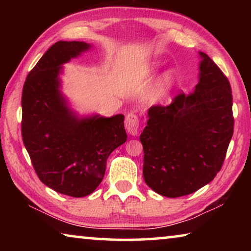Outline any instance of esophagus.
Here are the masks:
<instances>
[{"instance_id":"obj_1","label":"esophagus","mask_w":251,"mask_h":251,"mask_svg":"<svg viewBox=\"0 0 251 251\" xmlns=\"http://www.w3.org/2000/svg\"><path fill=\"white\" fill-rule=\"evenodd\" d=\"M138 126H139V121H138L137 115H135L134 113H129L125 118L126 130L128 131V134H130L131 136H135L138 133Z\"/></svg>"}]
</instances>
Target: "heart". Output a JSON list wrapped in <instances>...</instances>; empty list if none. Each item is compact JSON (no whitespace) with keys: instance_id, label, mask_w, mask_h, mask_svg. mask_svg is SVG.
Returning a JSON list of instances; mask_svg holds the SVG:
<instances>
[{"instance_id":"heart-1","label":"heart","mask_w":251,"mask_h":251,"mask_svg":"<svg viewBox=\"0 0 251 251\" xmlns=\"http://www.w3.org/2000/svg\"><path fill=\"white\" fill-rule=\"evenodd\" d=\"M161 69H163V65H161L159 62L150 63L147 66L144 67L141 75H139V77L144 80L151 79L159 73ZM178 80H179V77H178L176 72L171 70V71H167L166 73L164 74L163 78H161L160 87L158 91V95L160 99H164L165 96H167L169 93L176 87V85L178 84Z\"/></svg>"}]
</instances>
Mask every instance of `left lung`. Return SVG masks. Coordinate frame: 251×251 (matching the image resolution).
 <instances>
[{
    "instance_id": "8db88e82",
    "label": "left lung",
    "mask_w": 251,
    "mask_h": 251,
    "mask_svg": "<svg viewBox=\"0 0 251 251\" xmlns=\"http://www.w3.org/2000/svg\"><path fill=\"white\" fill-rule=\"evenodd\" d=\"M198 54L194 92L168 106H151L141 134L144 180L169 198L193 194L214 179L233 133L230 84L206 53Z\"/></svg>"
}]
</instances>
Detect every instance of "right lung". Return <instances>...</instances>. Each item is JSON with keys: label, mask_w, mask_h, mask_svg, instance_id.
Wrapping results in <instances>:
<instances>
[{"label": "right lung", "mask_w": 251, "mask_h": 251, "mask_svg": "<svg viewBox=\"0 0 251 251\" xmlns=\"http://www.w3.org/2000/svg\"><path fill=\"white\" fill-rule=\"evenodd\" d=\"M93 45L59 41L29 72L22 92V137L44 185L71 197L92 194L103 180L106 160L127 139L124 115H79L62 92L64 64Z\"/></svg>", "instance_id": "obj_1"}]
</instances>
